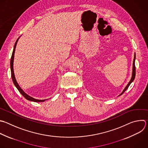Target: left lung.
Listing matches in <instances>:
<instances>
[{
	"label": "left lung",
	"mask_w": 148,
	"mask_h": 148,
	"mask_svg": "<svg viewBox=\"0 0 148 148\" xmlns=\"http://www.w3.org/2000/svg\"><path fill=\"white\" fill-rule=\"evenodd\" d=\"M135 53L134 54V61H133V64H132V77H131V79H130V82H128V84H127V85L125 86V88L124 89V90H123V92H121V93L119 95V96H120V95H121L127 89H128V88L129 87V86L130 85V84L132 82V81L134 80V79H135Z\"/></svg>",
	"instance_id": "left-lung-1"
}]
</instances>
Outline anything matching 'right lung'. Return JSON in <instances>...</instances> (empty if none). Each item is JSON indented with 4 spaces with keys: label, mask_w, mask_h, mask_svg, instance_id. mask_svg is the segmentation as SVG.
I'll list each match as a JSON object with an SVG mask.
<instances>
[{
    "label": "right lung",
    "mask_w": 148,
    "mask_h": 148,
    "mask_svg": "<svg viewBox=\"0 0 148 148\" xmlns=\"http://www.w3.org/2000/svg\"><path fill=\"white\" fill-rule=\"evenodd\" d=\"M20 38V37H19ZM19 38L17 39L14 46V49H13V51L12 53V58H11V60H10V68H11V74H12V80L13 81V83L14 84V85L16 86V87L17 88V89L18 90V91L21 93V94L26 99L30 101H33V102H44L46 99L44 100H39V99H36L33 98L32 97L29 96L28 95H27L25 92H24L23 91V90L21 88V87L19 86V85L18 84L16 78H15V75H14V70H13V61H14V53H15V49H16V47L17 45V43L18 40Z\"/></svg>",
    "instance_id": "add662e5"
}]
</instances>
